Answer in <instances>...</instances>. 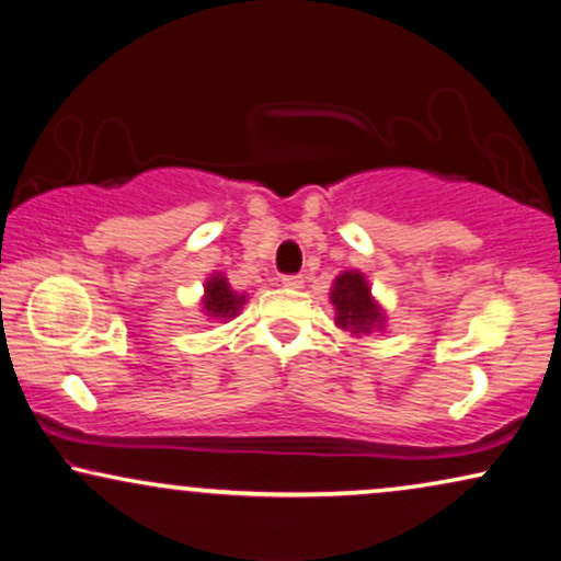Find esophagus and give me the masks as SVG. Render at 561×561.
Returning <instances> with one entry per match:
<instances>
[{
    "mask_svg": "<svg viewBox=\"0 0 561 561\" xmlns=\"http://www.w3.org/2000/svg\"><path fill=\"white\" fill-rule=\"evenodd\" d=\"M282 285H285L287 289H300L305 285V279H302V274H287V276H282Z\"/></svg>",
    "mask_w": 561,
    "mask_h": 561,
    "instance_id": "esophagus-1",
    "label": "esophagus"
}]
</instances>
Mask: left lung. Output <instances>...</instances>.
Here are the masks:
<instances>
[{"label": "left lung", "instance_id": "1", "mask_svg": "<svg viewBox=\"0 0 561 561\" xmlns=\"http://www.w3.org/2000/svg\"><path fill=\"white\" fill-rule=\"evenodd\" d=\"M331 302L335 308V325L356 335V339L385 328V310L371 297L367 276L356 272V268H348V272L335 276Z\"/></svg>", "mask_w": 561, "mask_h": 561}]
</instances>
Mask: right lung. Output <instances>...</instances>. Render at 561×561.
Masks as SVG:
<instances>
[{"instance_id":"obj_1","label":"right lung","mask_w":561,"mask_h":561,"mask_svg":"<svg viewBox=\"0 0 561 561\" xmlns=\"http://www.w3.org/2000/svg\"><path fill=\"white\" fill-rule=\"evenodd\" d=\"M245 305V295L233 293V287L228 285V279L222 274H213L205 282V297H203V310L210 318L230 320L236 318Z\"/></svg>"}]
</instances>
